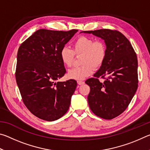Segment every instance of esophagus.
Returning a JSON list of instances; mask_svg holds the SVG:
<instances>
[{"mask_svg": "<svg viewBox=\"0 0 150 150\" xmlns=\"http://www.w3.org/2000/svg\"><path fill=\"white\" fill-rule=\"evenodd\" d=\"M77 83L79 85H83L85 83V82L84 81H81V80H79V81H77Z\"/></svg>", "mask_w": 150, "mask_h": 150, "instance_id": "esophagus-1", "label": "esophagus"}]
</instances>
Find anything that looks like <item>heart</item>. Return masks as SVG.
<instances>
[{"label":"heart","instance_id":"obj_1","mask_svg":"<svg viewBox=\"0 0 150 150\" xmlns=\"http://www.w3.org/2000/svg\"><path fill=\"white\" fill-rule=\"evenodd\" d=\"M73 47V51L68 47H63L59 53L63 63L67 67L73 65L75 54H83L81 62L83 65L73 67L68 71V77L73 79H84L93 73V67H99L105 61L106 49L103 42L81 36L75 42Z\"/></svg>","mask_w":150,"mask_h":150}]
</instances>
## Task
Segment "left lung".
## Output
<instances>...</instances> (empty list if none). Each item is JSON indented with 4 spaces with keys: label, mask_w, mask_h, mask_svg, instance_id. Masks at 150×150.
Segmentation results:
<instances>
[{
    "label": "left lung",
    "mask_w": 150,
    "mask_h": 150,
    "mask_svg": "<svg viewBox=\"0 0 150 150\" xmlns=\"http://www.w3.org/2000/svg\"><path fill=\"white\" fill-rule=\"evenodd\" d=\"M105 41V61L94 75L85 81L90 87L88 103L99 117L110 120L128 107L138 88V59L129 40L120 32L109 29L83 31ZM105 79L104 82L98 77Z\"/></svg>",
    "instance_id": "1"
}]
</instances>
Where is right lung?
Instances as JSON below:
<instances>
[{"label": "right lung", "mask_w": 150, "mask_h": 150, "mask_svg": "<svg viewBox=\"0 0 150 150\" xmlns=\"http://www.w3.org/2000/svg\"><path fill=\"white\" fill-rule=\"evenodd\" d=\"M77 31L40 29L19 47L16 69L18 87L27 108L42 120H56L69 108L77 81H57L66 72L59 53Z\"/></svg>", "instance_id": "1"}]
</instances>
